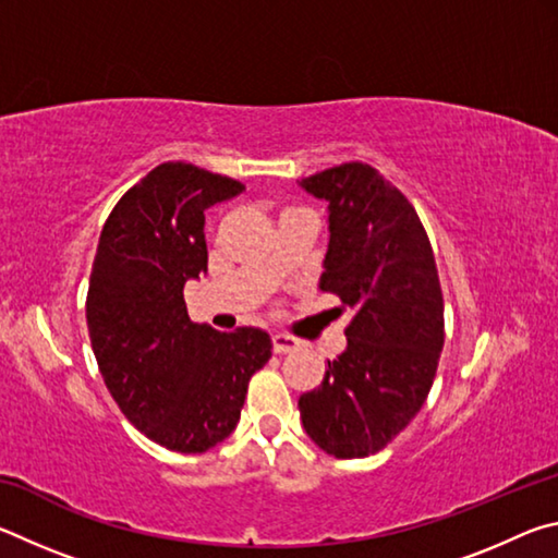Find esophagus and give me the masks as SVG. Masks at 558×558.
<instances>
[{
	"instance_id": "34e87169",
	"label": "esophagus",
	"mask_w": 558,
	"mask_h": 558,
	"mask_svg": "<svg viewBox=\"0 0 558 558\" xmlns=\"http://www.w3.org/2000/svg\"><path fill=\"white\" fill-rule=\"evenodd\" d=\"M298 344H300L298 339L290 337V335H272V352H276V354L295 352Z\"/></svg>"
}]
</instances>
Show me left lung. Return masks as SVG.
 Returning a JSON list of instances; mask_svg holds the SVG:
<instances>
[{"mask_svg":"<svg viewBox=\"0 0 558 558\" xmlns=\"http://www.w3.org/2000/svg\"><path fill=\"white\" fill-rule=\"evenodd\" d=\"M327 202L319 290L352 310L347 349L300 396L302 428L335 458H366L421 411L442 352V292L423 223L393 184L362 162L298 182Z\"/></svg>","mask_w":558,"mask_h":558,"instance_id":"8db88e82","label":"left lung"}]
</instances>
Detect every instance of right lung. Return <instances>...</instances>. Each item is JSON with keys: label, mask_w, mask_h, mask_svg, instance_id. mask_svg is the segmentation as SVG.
<instances>
[{"label": "right lung", "mask_w": 558, "mask_h": 558, "mask_svg": "<svg viewBox=\"0 0 558 558\" xmlns=\"http://www.w3.org/2000/svg\"><path fill=\"white\" fill-rule=\"evenodd\" d=\"M243 184L186 162L155 167L102 226L86 300L93 354L112 399L149 440L206 452L233 433L251 376L270 359L258 327L189 319L184 286L206 272L204 211Z\"/></svg>", "instance_id": "right-lung-1"}]
</instances>
